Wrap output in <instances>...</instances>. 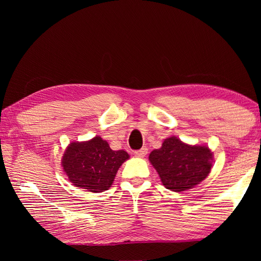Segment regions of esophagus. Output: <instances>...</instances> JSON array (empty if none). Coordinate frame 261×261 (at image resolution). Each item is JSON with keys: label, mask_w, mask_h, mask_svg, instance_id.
I'll return each instance as SVG.
<instances>
[{"label": "esophagus", "mask_w": 261, "mask_h": 261, "mask_svg": "<svg viewBox=\"0 0 261 261\" xmlns=\"http://www.w3.org/2000/svg\"><path fill=\"white\" fill-rule=\"evenodd\" d=\"M147 152H148V149L146 147H143V148L139 149V150H136L135 155L139 156V158H144L147 154Z\"/></svg>", "instance_id": "obj_1"}]
</instances>
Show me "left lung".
<instances>
[{"instance_id":"1","label":"left lung","mask_w":261,"mask_h":261,"mask_svg":"<svg viewBox=\"0 0 261 261\" xmlns=\"http://www.w3.org/2000/svg\"><path fill=\"white\" fill-rule=\"evenodd\" d=\"M149 160L165 188L176 193L198 185L212 167L208 147L189 146L176 137L165 139L160 149L149 154Z\"/></svg>"}]
</instances>
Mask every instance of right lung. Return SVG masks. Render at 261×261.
Returning <instances> with one entry per match:
<instances>
[{"instance_id": "add662e5", "label": "right lung", "mask_w": 261, "mask_h": 261, "mask_svg": "<svg viewBox=\"0 0 261 261\" xmlns=\"http://www.w3.org/2000/svg\"><path fill=\"white\" fill-rule=\"evenodd\" d=\"M128 158L124 150L114 151L106 140L96 136L85 143L70 144L62 165L76 187L101 193L111 187L118 168Z\"/></svg>"}]
</instances>
